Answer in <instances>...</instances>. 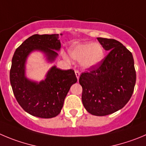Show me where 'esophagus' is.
I'll return each instance as SVG.
<instances>
[{
    "label": "esophagus",
    "instance_id": "34e87169",
    "mask_svg": "<svg viewBox=\"0 0 146 146\" xmlns=\"http://www.w3.org/2000/svg\"><path fill=\"white\" fill-rule=\"evenodd\" d=\"M75 73H76V78H77V79L78 80L79 79V77H80V72L78 70H75Z\"/></svg>",
    "mask_w": 146,
    "mask_h": 146
}]
</instances>
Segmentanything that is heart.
Instances as JSON below:
<instances>
[{
  "instance_id": "1",
  "label": "heart",
  "mask_w": 146,
  "mask_h": 146,
  "mask_svg": "<svg viewBox=\"0 0 146 146\" xmlns=\"http://www.w3.org/2000/svg\"><path fill=\"white\" fill-rule=\"evenodd\" d=\"M68 54L72 59L80 61L84 69H92L103 60L104 50L99 43H75L69 47Z\"/></svg>"
}]
</instances>
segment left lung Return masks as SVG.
<instances>
[{
	"label": "left lung",
	"instance_id": "obj_1",
	"mask_svg": "<svg viewBox=\"0 0 146 146\" xmlns=\"http://www.w3.org/2000/svg\"><path fill=\"white\" fill-rule=\"evenodd\" d=\"M102 47L110 51L97 68L81 75L82 102L90 114L105 116L121 110L131 98L136 81L132 53L113 39L98 37Z\"/></svg>",
	"mask_w": 146,
	"mask_h": 146
}]
</instances>
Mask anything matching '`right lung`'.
Listing matches in <instances>:
<instances>
[{
  "label": "right lung",
  "instance_id": "obj_1",
  "mask_svg": "<svg viewBox=\"0 0 146 146\" xmlns=\"http://www.w3.org/2000/svg\"><path fill=\"white\" fill-rule=\"evenodd\" d=\"M60 47L59 35H35L26 39L13 54L10 70L13 94L23 110L32 116L52 118L58 115L70 87L77 81L74 70H61L55 65L40 81L26 76L27 59L31 53L40 52L46 61L52 63L58 58L57 52Z\"/></svg>",
  "mask_w": 146,
  "mask_h": 146
}]
</instances>
